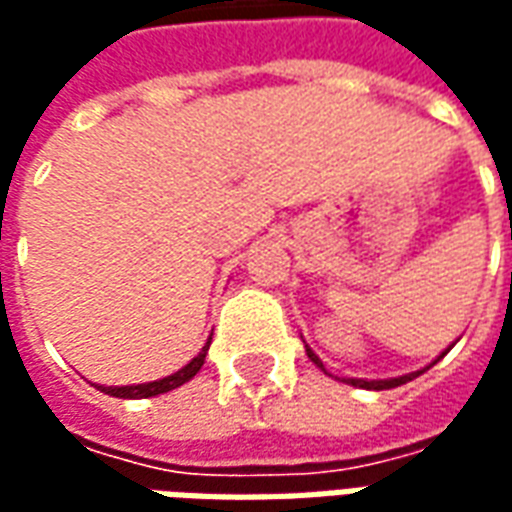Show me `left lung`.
Wrapping results in <instances>:
<instances>
[{
  "mask_svg": "<svg viewBox=\"0 0 512 512\" xmlns=\"http://www.w3.org/2000/svg\"><path fill=\"white\" fill-rule=\"evenodd\" d=\"M304 348H307V356H310L312 362H315V365L321 367L323 373H326V367H323V362H321V359H318V356H315V351H312L310 345H304ZM447 351H450V348H447ZM447 351H444V354H447ZM444 354H441V356H444ZM441 356H439V359H441ZM439 359H436V362H439ZM436 362H433V365H436ZM425 370H428V367H425ZM425 370H417V373H408V376L384 378V381H365V378H345V384L362 386V389H395V386L406 384V381H411V378H417L419 373H425Z\"/></svg>",
  "mask_w": 512,
  "mask_h": 512,
  "instance_id": "left-lung-1",
  "label": "left lung"
}]
</instances>
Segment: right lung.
<instances>
[{
  "label": "right lung",
  "instance_id": "add662e5",
  "mask_svg": "<svg viewBox=\"0 0 512 512\" xmlns=\"http://www.w3.org/2000/svg\"><path fill=\"white\" fill-rule=\"evenodd\" d=\"M208 345L211 340L205 343L200 354L191 359L189 365L180 367L178 373H172L167 378H158V381H150V384H136V386H98L104 395H112V397H123V400H142V397H156V395H164V392H172V389H178L183 386L186 381L200 373V367L205 365V354H208Z\"/></svg>",
  "mask_w": 512,
  "mask_h": 512
}]
</instances>
